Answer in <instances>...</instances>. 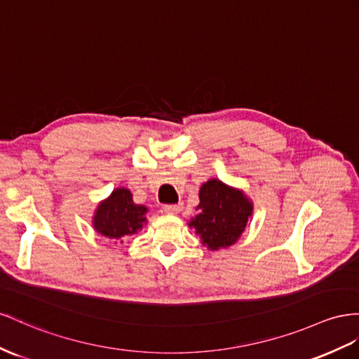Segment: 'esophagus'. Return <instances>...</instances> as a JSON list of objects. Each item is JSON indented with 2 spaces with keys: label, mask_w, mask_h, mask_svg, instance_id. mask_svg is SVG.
<instances>
[{
  "label": "esophagus",
  "mask_w": 359,
  "mask_h": 359,
  "mask_svg": "<svg viewBox=\"0 0 359 359\" xmlns=\"http://www.w3.org/2000/svg\"><path fill=\"white\" fill-rule=\"evenodd\" d=\"M182 210V205H163V212L167 214H179Z\"/></svg>",
  "instance_id": "1"
}]
</instances>
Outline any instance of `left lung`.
Here are the masks:
<instances>
[{
	"mask_svg": "<svg viewBox=\"0 0 359 359\" xmlns=\"http://www.w3.org/2000/svg\"><path fill=\"white\" fill-rule=\"evenodd\" d=\"M197 215L189 223L210 250L229 247L244 232L252 215V203L243 192L210 179L200 188Z\"/></svg>",
	"mask_w": 359,
	"mask_h": 359,
	"instance_id": "1",
	"label": "left lung"
}]
</instances>
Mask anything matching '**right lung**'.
<instances>
[{"mask_svg": "<svg viewBox=\"0 0 359 359\" xmlns=\"http://www.w3.org/2000/svg\"><path fill=\"white\" fill-rule=\"evenodd\" d=\"M145 206L133 203L130 191L118 188L98 206L94 215V229L101 235L119 240L140 231L145 223Z\"/></svg>", "mask_w": 359, "mask_h": 359, "instance_id": "1", "label": "right lung"}]
</instances>
